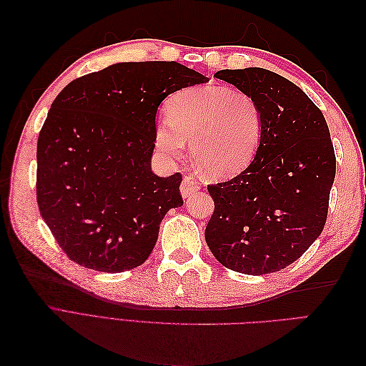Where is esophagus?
Returning <instances> with one entry per match:
<instances>
[{
    "label": "esophagus",
    "mask_w": 366,
    "mask_h": 366,
    "mask_svg": "<svg viewBox=\"0 0 366 366\" xmlns=\"http://www.w3.org/2000/svg\"><path fill=\"white\" fill-rule=\"evenodd\" d=\"M198 189H200V186H198V183L194 180V177H191V175L184 177L183 183L180 184V192H182L183 198L192 197Z\"/></svg>",
    "instance_id": "34e87169"
}]
</instances>
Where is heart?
<instances>
[{
	"instance_id": "1",
	"label": "heart",
	"mask_w": 366,
	"mask_h": 366,
	"mask_svg": "<svg viewBox=\"0 0 366 366\" xmlns=\"http://www.w3.org/2000/svg\"><path fill=\"white\" fill-rule=\"evenodd\" d=\"M264 131L257 97L223 85L187 88L171 97L168 120L156 128V148L179 159L191 140L194 162L204 174L224 179L254 159Z\"/></svg>"
}]
</instances>
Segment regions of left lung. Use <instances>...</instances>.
Returning <instances> with one entry per match:
<instances>
[{
  "instance_id": "1",
  "label": "left lung",
  "mask_w": 366,
  "mask_h": 366,
  "mask_svg": "<svg viewBox=\"0 0 366 366\" xmlns=\"http://www.w3.org/2000/svg\"><path fill=\"white\" fill-rule=\"evenodd\" d=\"M215 77L258 99L264 131L244 171L207 186L215 209L206 242L217 261L234 272H280L324 230L336 175L330 129L312 99L270 70H219Z\"/></svg>"
}]
</instances>
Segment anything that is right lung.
<instances>
[{
    "mask_svg": "<svg viewBox=\"0 0 366 366\" xmlns=\"http://www.w3.org/2000/svg\"><path fill=\"white\" fill-rule=\"evenodd\" d=\"M179 62H119L71 81L38 137L36 198L42 219L76 264L120 273L148 259L182 174L151 171L156 116L166 96L206 84Z\"/></svg>",
    "mask_w": 366,
    "mask_h": 366,
    "instance_id": "1",
    "label": "right lung"
}]
</instances>
